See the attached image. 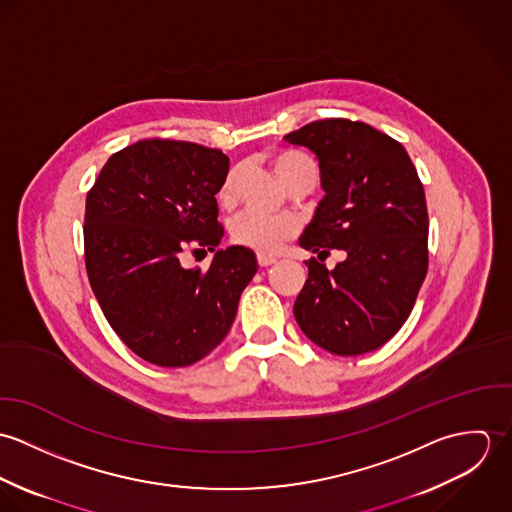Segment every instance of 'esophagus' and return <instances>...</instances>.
I'll return each mask as SVG.
<instances>
[{"instance_id":"obj_1","label":"esophagus","mask_w":512,"mask_h":512,"mask_svg":"<svg viewBox=\"0 0 512 512\" xmlns=\"http://www.w3.org/2000/svg\"><path fill=\"white\" fill-rule=\"evenodd\" d=\"M258 264H260L262 268H268V266L276 264V258H274V256H266V254H258Z\"/></svg>"}]
</instances>
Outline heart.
<instances>
[{
	"mask_svg": "<svg viewBox=\"0 0 512 512\" xmlns=\"http://www.w3.org/2000/svg\"><path fill=\"white\" fill-rule=\"evenodd\" d=\"M274 169L284 183L292 181L295 177H309L317 181V167L313 159L299 151H282L274 157ZM234 193V173H228L219 189L220 205H228ZM295 230V224L288 217L268 215L260 211H246L234 217L228 232L232 242L252 248L260 254H276L282 244L290 238Z\"/></svg>",
	"mask_w": 512,
	"mask_h": 512,
	"instance_id": "heart-1",
	"label": "heart"
}]
</instances>
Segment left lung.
I'll return each mask as SVG.
<instances>
[{"instance_id": "8db88e82", "label": "left lung", "mask_w": 512, "mask_h": 512, "mask_svg": "<svg viewBox=\"0 0 512 512\" xmlns=\"http://www.w3.org/2000/svg\"><path fill=\"white\" fill-rule=\"evenodd\" d=\"M311 149L325 197L299 246L333 271L305 262L309 276L293 303L299 329L317 347L355 357L382 347L404 325L428 274V207L408 151L365 122L327 118L284 136Z\"/></svg>"}]
</instances>
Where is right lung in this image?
I'll list each match as a JSON object with an SVG mask.
<instances>
[{
    "label": "right lung",
    "instance_id": "right-lung-1",
    "mask_svg": "<svg viewBox=\"0 0 512 512\" xmlns=\"http://www.w3.org/2000/svg\"><path fill=\"white\" fill-rule=\"evenodd\" d=\"M220 149L142 140L114 153L86 197V272L108 323L147 363L189 366L232 327L258 270L246 246L217 250L209 271L185 269V251H215L224 234L217 193Z\"/></svg>",
    "mask_w": 512,
    "mask_h": 512
}]
</instances>
